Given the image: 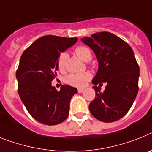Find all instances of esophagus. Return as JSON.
Segmentation results:
<instances>
[{
    "label": "esophagus",
    "instance_id": "1",
    "mask_svg": "<svg viewBox=\"0 0 152 152\" xmlns=\"http://www.w3.org/2000/svg\"><path fill=\"white\" fill-rule=\"evenodd\" d=\"M84 91V89L83 88H80V89H78V92L79 93H83V92Z\"/></svg>",
    "mask_w": 152,
    "mask_h": 152
}]
</instances>
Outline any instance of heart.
<instances>
[{"label":"heart","mask_w":152,"mask_h":152,"mask_svg":"<svg viewBox=\"0 0 152 152\" xmlns=\"http://www.w3.org/2000/svg\"><path fill=\"white\" fill-rule=\"evenodd\" d=\"M76 56L84 62H89L92 58L91 52L86 47L79 46L75 50ZM67 59V54L63 52L60 55L58 60V67L60 71L65 69L66 62ZM91 74L89 72H80V73H71L66 76V82L74 87H83L86 86L87 82L91 79Z\"/></svg>","instance_id":"1"}]
</instances>
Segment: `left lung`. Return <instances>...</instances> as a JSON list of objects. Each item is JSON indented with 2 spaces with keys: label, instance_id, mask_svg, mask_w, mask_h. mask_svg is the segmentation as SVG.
<instances>
[{
  "label": "left lung",
  "instance_id": "8db88e82",
  "mask_svg": "<svg viewBox=\"0 0 152 152\" xmlns=\"http://www.w3.org/2000/svg\"><path fill=\"white\" fill-rule=\"evenodd\" d=\"M81 41L93 50L98 62L92 80L96 96L89 105L90 113L100 121H116L128 112L138 92L140 70L133 50L107 31L94 33ZM101 82L107 83L104 92L96 86Z\"/></svg>",
  "mask_w": 152,
  "mask_h": 152
}]
</instances>
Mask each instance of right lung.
Wrapping results in <instances>:
<instances>
[{
    "mask_svg": "<svg viewBox=\"0 0 152 152\" xmlns=\"http://www.w3.org/2000/svg\"><path fill=\"white\" fill-rule=\"evenodd\" d=\"M77 38L45 35L25 49L20 58L16 78L18 94L31 117L46 125H56L68 117L70 100L77 89L52 86L57 76L60 52L72 46Z\"/></svg>",
    "mask_w": 152,
    "mask_h": 152,
    "instance_id": "right-lung-1",
    "label": "right lung"
}]
</instances>
